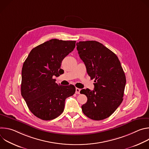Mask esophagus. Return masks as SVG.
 Segmentation results:
<instances>
[{
    "label": "esophagus",
    "mask_w": 149,
    "mask_h": 149,
    "mask_svg": "<svg viewBox=\"0 0 149 149\" xmlns=\"http://www.w3.org/2000/svg\"><path fill=\"white\" fill-rule=\"evenodd\" d=\"M80 91H81V89L76 88V89H75V93L77 94H80Z\"/></svg>",
    "instance_id": "obj_1"
}]
</instances>
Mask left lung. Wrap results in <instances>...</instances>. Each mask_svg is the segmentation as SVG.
Wrapping results in <instances>:
<instances>
[{
    "instance_id": "8db88e82",
    "label": "left lung",
    "mask_w": 149,
    "mask_h": 149,
    "mask_svg": "<svg viewBox=\"0 0 149 149\" xmlns=\"http://www.w3.org/2000/svg\"><path fill=\"white\" fill-rule=\"evenodd\" d=\"M77 49L91 79H95L94 89L81 90L87 97L82 105L83 113L94 120L110 117L123 100L126 79L117 55L95 40L80 41Z\"/></svg>"
}]
</instances>
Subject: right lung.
I'll list each match as a JSON object with an SVG mask.
<instances>
[{
	"instance_id": "right-lung-1",
	"label": "right lung",
	"mask_w": 149,
	"mask_h": 149,
	"mask_svg": "<svg viewBox=\"0 0 149 149\" xmlns=\"http://www.w3.org/2000/svg\"><path fill=\"white\" fill-rule=\"evenodd\" d=\"M75 42L51 39L33 48L24 63L21 94L29 110L41 120L61 115L65 99L75 92L73 85L59 86L53 78L62 74V61L74 50Z\"/></svg>"
}]
</instances>
